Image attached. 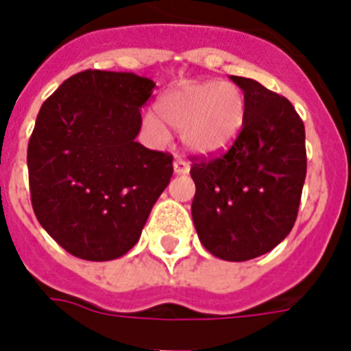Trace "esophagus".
Here are the masks:
<instances>
[{"label": "esophagus", "instance_id": "esophagus-1", "mask_svg": "<svg viewBox=\"0 0 351 351\" xmlns=\"http://www.w3.org/2000/svg\"><path fill=\"white\" fill-rule=\"evenodd\" d=\"M173 169H175L176 175H187L191 167L185 160H182V158H176V160L173 162Z\"/></svg>", "mask_w": 351, "mask_h": 351}]
</instances>
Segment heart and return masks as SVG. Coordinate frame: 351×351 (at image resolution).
I'll return each instance as SVG.
<instances>
[{"label":"heart","mask_w":351,"mask_h":351,"mask_svg":"<svg viewBox=\"0 0 351 351\" xmlns=\"http://www.w3.org/2000/svg\"><path fill=\"white\" fill-rule=\"evenodd\" d=\"M155 110L160 121L148 117L149 130L164 137L166 130L160 123L178 130L185 148L196 155H214L230 148L246 119L243 90L217 80L180 85L164 94Z\"/></svg>","instance_id":"1"}]
</instances>
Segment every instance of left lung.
Listing matches in <instances>:
<instances>
[{
	"instance_id": "1",
	"label": "left lung",
	"mask_w": 351,
	"mask_h": 351,
	"mask_svg": "<svg viewBox=\"0 0 351 351\" xmlns=\"http://www.w3.org/2000/svg\"><path fill=\"white\" fill-rule=\"evenodd\" d=\"M246 119L230 148L193 157L191 212L202 244L223 261L261 257L293 230L307 175L305 126L291 101L258 82L230 76Z\"/></svg>"
}]
</instances>
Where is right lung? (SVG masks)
<instances>
[{
  "instance_id": "right-lung-1",
  "label": "right lung",
  "mask_w": 351,
  "mask_h": 351,
  "mask_svg": "<svg viewBox=\"0 0 351 351\" xmlns=\"http://www.w3.org/2000/svg\"><path fill=\"white\" fill-rule=\"evenodd\" d=\"M153 80L87 69L43 103L28 143L32 207L62 248L112 261L139 241L173 176V155L135 141Z\"/></svg>"
}]
</instances>
